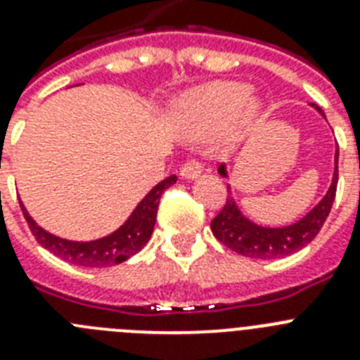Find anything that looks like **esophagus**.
<instances>
[{
	"label": "esophagus",
	"mask_w": 360,
	"mask_h": 360,
	"mask_svg": "<svg viewBox=\"0 0 360 360\" xmlns=\"http://www.w3.org/2000/svg\"><path fill=\"white\" fill-rule=\"evenodd\" d=\"M200 174L202 165L198 164V162H195V160L186 162V164L182 165V169H180V178H182V180H195V178H198Z\"/></svg>",
	"instance_id": "obj_1"
}]
</instances>
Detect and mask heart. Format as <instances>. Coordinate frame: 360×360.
<instances>
[{
	"label": "heart",
	"instance_id": "heart-1",
	"mask_svg": "<svg viewBox=\"0 0 360 360\" xmlns=\"http://www.w3.org/2000/svg\"><path fill=\"white\" fill-rule=\"evenodd\" d=\"M250 100V87L235 82H211L184 92L174 105V120L191 133H211L235 116L253 118L259 103Z\"/></svg>",
	"mask_w": 360,
	"mask_h": 360
}]
</instances>
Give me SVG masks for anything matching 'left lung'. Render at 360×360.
Here are the masks:
<instances>
[{
	"instance_id": "1",
	"label": "left lung",
	"mask_w": 360,
	"mask_h": 360,
	"mask_svg": "<svg viewBox=\"0 0 360 360\" xmlns=\"http://www.w3.org/2000/svg\"><path fill=\"white\" fill-rule=\"evenodd\" d=\"M311 107L322 118H326L321 107L315 105V103H311ZM218 174L229 178L226 164L218 167ZM337 182H339V147L335 149L333 176H331V184L328 187L326 195L322 196L321 202L313 205L300 220L282 227L260 226V224L245 217L236 204L231 186H227L229 196H227L222 211L213 218L211 231L224 245H227L229 250L242 255V257H248V259L269 260L293 255L306 248L317 236L321 227L324 226L331 211V205H333Z\"/></svg>"
}]
</instances>
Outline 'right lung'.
I'll return each instance as SVG.
<instances>
[{"label": "right lung", "mask_w": 360, "mask_h": 360, "mask_svg": "<svg viewBox=\"0 0 360 360\" xmlns=\"http://www.w3.org/2000/svg\"><path fill=\"white\" fill-rule=\"evenodd\" d=\"M174 182H176V176L173 174V176L156 184L142 200L138 202L133 213L129 214L127 220L118 229L101 236V238H94V240H69V238L52 235L47 229L38 226V222L30 217L21 200L20 205L32 235L49 253L56 255L69 264L82 266V268H110V266L131 259L149 242L156 224L160 198L165 189L173 186Z\"/></svg>", "instance_id": "right-lung-1"}]
</instances>
